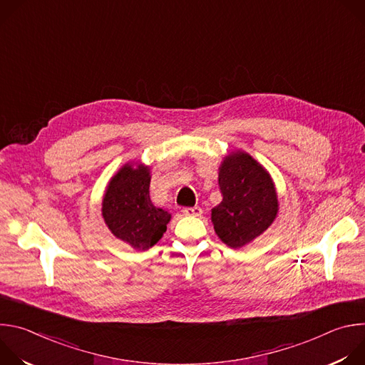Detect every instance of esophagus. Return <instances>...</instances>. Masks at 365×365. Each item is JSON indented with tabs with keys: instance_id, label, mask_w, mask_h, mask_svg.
Here are the masks:
<instances>
[{
	"instance_id": "esophagus-1",
	"label": "esophagus",
	"mask_w": 365,
	"mask_h": 365,
	"mask_svg": "<svg viewBox=\"0 0 365 365\" xmlns=\"http://www.w3.org/2000/svg\"><path fill=\"white\" fill-rule=\"evenodd\" d=\"M183 215L186 217H200L202 215V207L193 206V207H183Z\"/></svg>"
}]
</instances>
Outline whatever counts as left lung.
Listing matches in <instances>:
<instances>
[{
  "mask_svg": "<svg viewBox=\"0 0 365 365\" xmlns=\"http://www.w3.org/2000/svg\"><path fill=\"white\" fill-rule=\"evenodd\" d=\"M222 200L212 210L217 235L241 248L262 235L276 220L279 200L269 172L244 151L224 159L218 178Z\"/></svg>",
  "mask_w": 365,
  "mask_h": 365,
  "instance_id": "obj_1",
  "label": "left lung"
}]
</instances>
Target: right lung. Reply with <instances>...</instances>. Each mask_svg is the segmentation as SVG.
<instances>
[{
    "label": "right lung",
    "instance_id": "right-lung-1",
    "mask_svg": "<svg viewBox=\"0 0 365 365\" xmlns=\"http://www.w3.org/2000/svg\"><path fill=\"white\" fill-rule=\"evenodd\" d=\"M148 168L127 163L110 180L102 217L110 231L135 250H147L168 230L170 214L150 200Z\"/></svg>",
    "mask_w": 365,
    "mask_h": 365
}]
</instances>
